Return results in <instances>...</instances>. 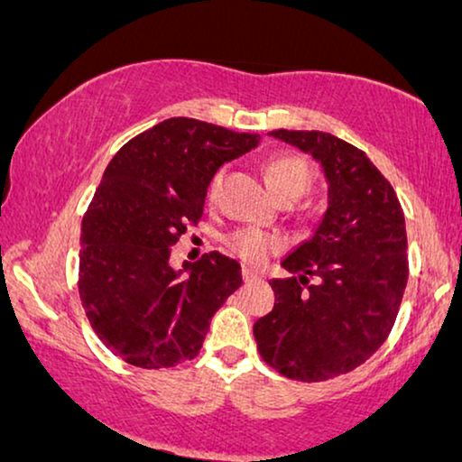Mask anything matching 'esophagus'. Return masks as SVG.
<instances>
[{
    "label": "esophagus",
    "mask_w": 462,
    "mask_h": 462,
    "mask_svg": "<svg viewBox=\"0 0 462 462\" xmlns=\"http://www.w3.org/2000/svg\"><path fill=\"white\" fill-rule=\"evenodd\" d=\"M243 278H245V282H257V280H261V275L249 270V267H243Z\"/></svg>",
    "instance_id": "esophagus-1"
}]
</instances>
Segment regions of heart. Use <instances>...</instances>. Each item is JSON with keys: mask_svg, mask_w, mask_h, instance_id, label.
<instances>
[{"mask_svg": "<svg viewBox=\"0 0 462 462\" xmlns=\"http://www.w3.org/2000/svg\"><path fill=\"white\" fill-rule=\"evenodd\" d=\"M224 170H217L209 182V195L216 197L224 180ZM265 178L272 190L282 197L299 199L311 187L313 168L305 157L294 153H275L265 162ZM228 246L249 263H263L270 254L278 253L282 246L280 236L261 228H238L228 236Z\"/></svg>", "mask_w": 462, "mask_h": 462, "instance_id": "obj_1", "label": "heart"}]
</instances>
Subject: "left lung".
<instances>
[{"instance_id": "obj_1", "label": "left lung", "mask_w": 462, "mask_h": 462, "mask_svg": "<svg viewBox=\"0 0 462 462\" xmlns=\"http://www.w3.org/2000/svg\"><path fill=\"white\" fill-rule=\"evenodd\" d=\"M321 165L328 209L288 253L291 278L253 326L259 355L282 375L323 382L348 374L388 338L409 280L404 213L392 184L355 144L319 130H273ZM316 284L309 285L308 278Z\"/></svg>"}]
</instances>
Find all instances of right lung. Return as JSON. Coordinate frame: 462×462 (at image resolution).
<instances>
[{
  "label": "right lung",
  "mask_w": 462,
  "mask_h": 462,
  "mask_svg": "<svg viewBox=\"0 0 462 462\" xmlns=\"http://www.w3.org/2000/svg\"><path fill=\"white\" fill-rule=\"evenodd\" d=\"M259 134L170 118L114 155L82 217L79 292L99 340L134 367L162 369L199 355L211 318L243 284L238 261L213 251L170 265L208 187Z\"/></svg>",
  "instance_id": "right-lung-1"
}]
</instances>
